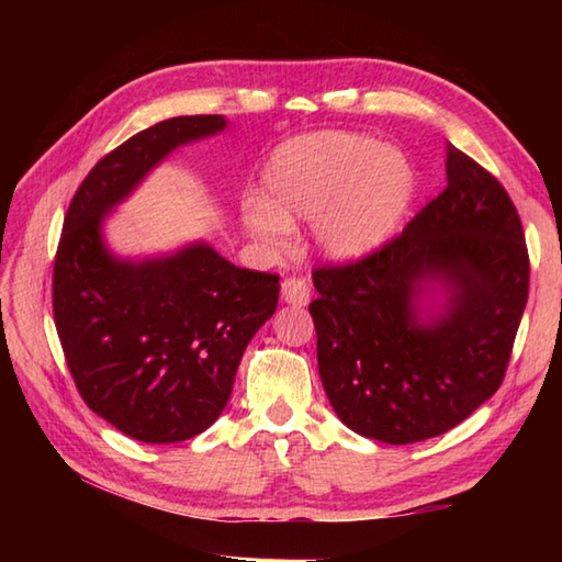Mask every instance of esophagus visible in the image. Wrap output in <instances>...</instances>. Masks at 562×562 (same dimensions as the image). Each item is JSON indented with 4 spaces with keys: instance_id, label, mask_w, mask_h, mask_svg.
Masks as SVG:
<instances>
[{
    "instance_id": "obj_1",
    "label": "esophagus",
    "mask_w": 562,
    "mask_h": 562,
    "mask_svg": "<svg viewBox=\"0 0 562 562\" xmlns=\"http://www.w3.org/2000/svg\"><path fill=\"white\" fill-rule=\"evenodd\" d=\"M282 300L290 306H306L312 294H308V284L302 278H288L282 282Z\"/></svg>"
}]
</instances>
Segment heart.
I'll return each instance as SVG.
<instances>
[{
    "instance_id": "heart-1",
    "label": "heart",
    "mask_w": 562,
    "mask_h": 562,
    "mask_svg": "<svg viewBox=\"0 0 562 562\" xmlns=\"http://www.w3.org/2000/svg\"><path fill=\"white\" fill-rule=\"evenodd\" d=\"M266 195L244 200L246 232L272 250H288L296 220L314 222L321 254L355 262L396 234L415 193L408 157L379 139L326 130L284 142L266 173Z\"/></svg>"
}]
</instances>
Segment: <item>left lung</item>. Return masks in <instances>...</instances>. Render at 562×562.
<instances>
[{
  "label": "left lung",
  "instance_id": "left-lung-1",
  "mask_svg": "<svg viewBox=\"0 0 562 562\" xmlns=\"http://www.w3.org/2000/svg\"><path fill=\"white\" fill-rule=\"evenodd\" d=\"M318 374L352 432L413 445L463 423L503 384L529 296L519 214L447 142V188L396 241L314 272Z\"/></svg>",
  "mask_w": 562,
  "mask_h": 562
}]
</instances>
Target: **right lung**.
<instances>
[{
  "instance_id": "add662e5",
  "label": "right lung",
  "mask_w": 562,
  "mask_h": 562,
  "mask_svg": "<svg viewBox=\"0 0 562 562\" xmlns=\"http://www.w3.org/2000/svg\"><path fill=\"white\" fill-rule=\"evenodd\" d=\"M224 130V115L169 117L105 154L71 198L57 246L53 312L69 372L93 413L147 445L217 420L246 345L278 308V274L236 268L207 241L142 258L105 241L115 207L169 154Z\"/></svg>"
}]
</instances>
